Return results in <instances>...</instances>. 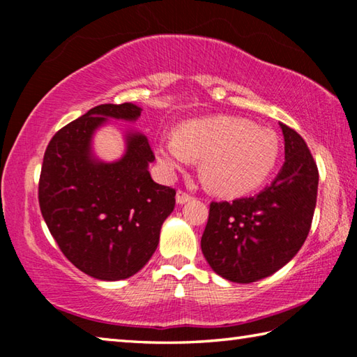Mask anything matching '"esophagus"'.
<instances>
[{
    "label": "esophagus",
    "instance_id": "esophagus-1",
    "mask_svg": "<svg viewBox=\"0 0 357 357\" xmlns=\"http://www.w3.org/2000/svg\"><path fill=\"white\" fill-rule=\"evenodd\" d=\"M190 198H192L190 193H187L185 190H181V189H179V190L176 192V203H178V204H184L185 202H189Z\"/></svg>",
    "mask_w": 357,
    "mask_h": 357
}]
</instances>
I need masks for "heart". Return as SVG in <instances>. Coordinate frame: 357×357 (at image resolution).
<instances>
[{"instance_id": "heart-1", "label": "heart", "mask_w": 357, "mask_h": 357, "mask_svg": "<svg viewBox=\"0 0 357 357\" xmlns=\"http://www.w3.org/2000/svg\"><path fill=\"white\" fill-rule=\"evenodd\" d=\"M162 164L178 170L202 159L204 185L220 195H243L261 185L279 160L274 130L236 116H211L181 124L176 137L157 144Z\"/></svg>"}]
</instances>
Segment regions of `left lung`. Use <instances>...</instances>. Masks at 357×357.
I'll return each instance as SVG.
<instances>
[{
	"mask_svg": "<svg viewBox=\"0 0 357 357\" xmlns=\"http://www.w3.org/2000/svg\"><path fill=\"white\" fill-rule=\"evenodd\" d=\"M285 164L255 197L213 202L202 250L214 273L236 283L264 279L304 244L317 206L318 167L298 132L280 124Z\"/></svg>",
	"mask_w": 357,
	"mask_h": 357,
	"instance_id": "left-lung-1",
	"label": "left lung"
}]
</instances>
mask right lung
I'll return each mask as SVG.
<instances>
[{
	"mask_svg": "<svg viewBox=\"0 0 357 357\" xmlns=\"http://www.w3.org/2000/svg\"><path fill=\"white\" fill-rule=\"evenodd\" d=\"M140 113L129 102L94 107L53 135L42 162V217L64 257L99 280L138 273L176 203V190L151 178L148 164L155 155L144 135L128 134L126 154L113 164L91 154L94 130L107 118L134 121Z\"/></svg>",
	"mask_w": 357,
	"mask_h": 357,
	"instance_id": "1",
	"label": "right lung"
}]
</instances>
